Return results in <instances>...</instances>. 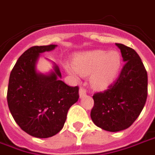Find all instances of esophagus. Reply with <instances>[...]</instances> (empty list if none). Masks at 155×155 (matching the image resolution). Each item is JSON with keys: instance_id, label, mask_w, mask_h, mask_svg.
Returning <instances> with one entry per match:
<instances>
[{"instance_id": "obj_1", "label": "esophagus", "mask_w": 155, "mask_h": 155, "mask_svg": "<svg viewBox=\"0 0 155 155\" xmlns=\"http://www.w3.org/2000/svg\"><path fill=\"white\" fill-rule=\"evenodd\" d=\"M79 94H80V97L81 98L84 97L86 95V91H85V89L83 87H81L80 91H79Z\"/></svg>"}]
</instances>
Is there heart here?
Instances as JSON below:
<instances>
[{
    "label": "heart",
    "instance_id": "1",
    "mask_svg": "<svg viewBox=\"0 0 155 155\" xmlns=\"http://www.w3.org/2000/svg\"><path fill=\"white\" fill-rule=\"evenodd\" d=\"M74 64L64 67L75 78L81 74H91V83L94 89L104 90L113 83L122 65V57L117 51L104 50L88 51L77 55Z\"/></svg>",
    "mask_w": 155,
    "mask_h": 155
}]
</instances>
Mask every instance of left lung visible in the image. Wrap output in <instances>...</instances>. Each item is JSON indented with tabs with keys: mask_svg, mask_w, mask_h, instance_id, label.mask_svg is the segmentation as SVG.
I'll return each mask as SVG.
<instances>
[{
	"mask_svg": "<svg viewBox=\"0 0 155 155\" xmlns=\"http://www.w3.org/2000/svg\"><path fill=\"white\" fill-rule=\"evenodd\" d=\"M120 48L125 64L114 84L93 95L91 117L95 125L110 132L129 128L143 110L148 95V75L143 62L134 49Z\"/></svg>",
	"mask_w": 155,
	"mask_h": 155,
	"instance_id": "8db88e82",
	"label": "left lung"
}]
</instances>
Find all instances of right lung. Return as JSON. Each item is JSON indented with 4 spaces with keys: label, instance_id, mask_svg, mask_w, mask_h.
<instances>
[{
    "label": "right lung",
    "instance_id": "1",
    "mask_svg": "<svg viewBox=\"0 0 155 155\" xmlns=\"http://www.w3.org/2000/svg\"><path fill=\"white\" fill-rule=\"evenodd\" d=\"M56 45L33 46L20 56L9 79L7 103L11 114L22 130L36 138H49L64 126L67 112L79 99V87L60 80L61 73L54 64L48 74L38 73L40 54Z\"/></svg>",
    "mask_w": 155,
    "mask_h": 155
}]
</instances>
